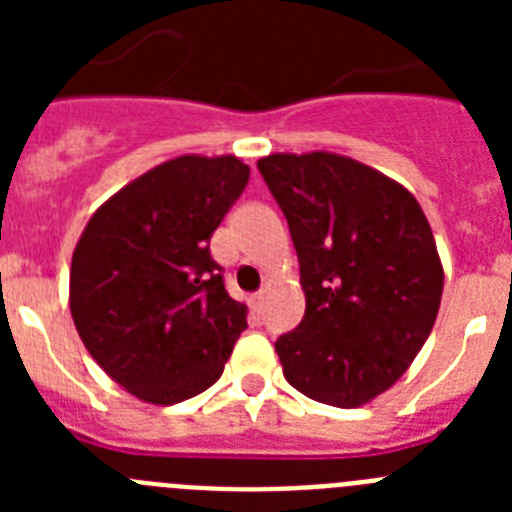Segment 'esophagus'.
<instances>
[{"instance_id":"obj_1","label":"esophagus","mask_w":512,"mask_h":512,"mask_svg":"<svg viewBox=\"0 0 512 512\" xmlns=\"http://www.w3.org/2000/svg\"><path fill=\"white\" fill-rule=\"evenodd\" d=\"M261 302H264V292H256V295H251L253 310H261Z\"/></svg>"}]
</instances>
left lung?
Here are the masks:
<instances>
[{"label": "left lung", "mask_w": 512, "mask_h": 512, "mask_svg": "<svg viewBox=\"0 0 512 512\" xmlns=\"http://www.w3.org/2000/svg\"><path fill=\"white\" fill-rule=\"evenodd\" d=\"M259 171L287 217L305 315L277 338L287 382L359 408L405 374L431 336L443 266L418 200L336 153H271Z\"/></svg>", "instance_id": "left-lung-1"}]
</instances>
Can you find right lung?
Returning a JSON list of instances; mask_svg holds the SVG:
<instances>
[{"mask_svg":"<svg viewBox=\"0 0 512 512\" xmlns=\"http://www.w3.org/2000/svg\"><path fill=\"white\" fill-rule=\"evenodd\" d=\"M235 156H179L138 176L87 223L71 259V318L92 359L153 405L220 379L246 323L210 238L248 184Z\"/></svg>","mask_w":512,"mask_h":512,"instance_id":"1","label":"right lung"}]
</instances>
